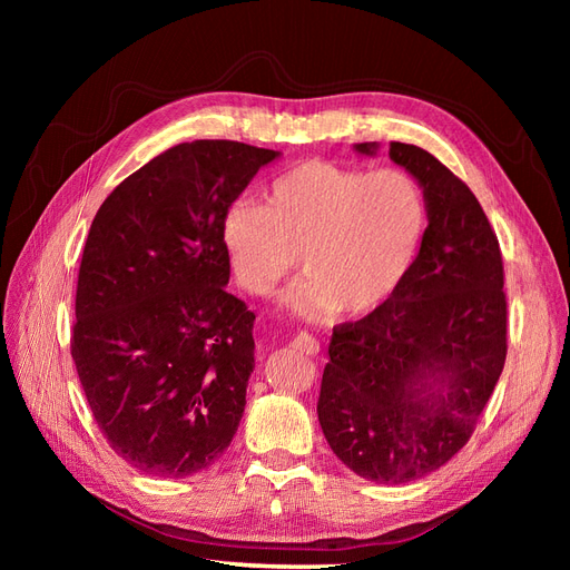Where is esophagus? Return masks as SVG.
Returning a JSON list of instances; mask_svg holds the SVG:
<instances>
[{
  "mask_svg": "<svg viewBox=\"0 0 570 570\" xmlns=\"http://www.w3.org/2000/svg\"><path fill=\"white\" fill-rule=\"evenodd\" d=\"M292 347H295L302 354H308V356L318 354V342H316V337H312L308 333H297L295 337H292Z\"/></svg>",
  "mask_w": 570,
  "mask_h": 570,
  "instance_id": "34e87169",
  "label": "esophagus"
}]
</instances>
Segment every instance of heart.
<instances>
[{"label":"heart","instance_id":"obj_1","mask_svg":"<svg viewBox=\"0 0 570 570\" xmlns=\"http://www.w3.org/2000/svg\"><path fill=\"white\" fill-rule=\"evenodd\" d=\"M428 226L421 185L406 170H361L323 159L287 168L264 189V204L235 199L220 216L233 278L266 295L295 266L283 292L297 316H361L402 285Z\"/></svg>","mask_w":570,"mask_h":570}]
</instances>
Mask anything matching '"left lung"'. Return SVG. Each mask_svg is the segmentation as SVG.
Listing matches in <instances>:
<instances>
[{"mask_svg": "<svg viewBox=\"0 0 570 570\" xmlns=\"http://www.w3.org/2000/svg\"><path fill=\"white\" fill-rule=\"evenodd\" d=\"M390 159L421 183L428 228L392 297L333 327L318 421L347 469L400 485L471 440L507 361V292L499 239L469 185L416 145L390 142Z\"/></svg>", "mask_w": 570, "mask_h": 570, "instance_id": "8db88e82", "label": "left lung"}]
</instances>
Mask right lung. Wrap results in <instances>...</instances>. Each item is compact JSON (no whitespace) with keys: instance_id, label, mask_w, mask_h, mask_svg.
Segmentation results:
<instances>
[{"instance_id":"right-lung-1","label":"right lung","mask_w":570,"mask_h":570,"mask_svg":"<svg viewBox=\"0 0 570 570\" xmlns=\"http://www.w3.org/2000/svg\"><path fill=\"white\" fill-rule=\"evenodd\" d=\"M275 157L233 140L176 145L92 220L71 356L101 435L147 475L209 469L243 419L256 316L226 292L220 216Z\"/></svg>"}]
</instances>
